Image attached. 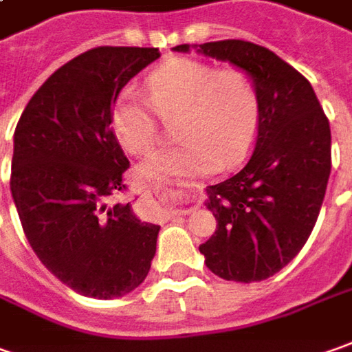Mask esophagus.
Listing matches in <instances>:
<instances>
[{"label":"esophagus","mask_w":352,"mask_h":352,"mask_svg":"<svg viewBox=\"0 0 352 352\" xmlns=\"http://www.w3.org/2000/svg\"><path fill=\"white\" fill-rule=\"evenodd\" d=\"M159 193L162 195V197H168V199H174V192L172 190H166V188H160ZM176 213H180V214H186L188 211L186 209H176Z\"/></svg>","instance_id":"obj_1"}]
</instances>
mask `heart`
Wrapping results in <instances>:
<instances>
[{
	"label": "heart",
	"instance_id": "b5f03b06",
	"mask_svg": "<svg viewBox=\"0 0 352 352\" xmlns=\"http://www.w3.org/2000/svg\"><path fill=\"white\" fill-rule=\"evenodd\" d=\"M148 102L160 120L174 124L176 147L155 153L139 168L147 180L209 174L240 160L256 138L261 116L259 91L240 67H221L192 58H170L148 73ZM112 131L133 155L159 141L157 118L133 91H122L112 106Z\"/></svg>",
	"mask_w": 352,
	"mask_h": 352
}]
</instances>
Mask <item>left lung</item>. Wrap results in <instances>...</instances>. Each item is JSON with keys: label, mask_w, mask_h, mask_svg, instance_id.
<instances>
[{"label": "left lung", "mask_w": 352, "mask_h": 352, "mask_svg": "<svg viewBox=\"0 0 352 352\" xmlns=\"http://www.w3.org/2000/svg\"><path fill=\"white\" fill-rule=\"evenodd\" d=\"M192 48L250 73L261 100L252 157L234 176L205 190L217 230L199 252L221 279L263 280L312 234L331 172L329 122L308 79L271 50L246 40ZM172 50L190 52V44Z\"/></svg>", "instance_id": "obj_1"}]
</instances>
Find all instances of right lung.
Segmentation results:
<instances>
[{"label": "right lung", "mask_w": 352, "mask_h": 352, "mask_svg": "<svg viewBox=\"0 0 352 352\" xmlns=\"http://www.w3.org/2000/svg\"><path fill=\"white\" fill-rule=\"evenodd\" d=\"M159 48L100 46L54 72L16 124L11 195L34 254L61 283L91 298H120L145 280L159 225L131 204L108 205L126 190L129 160L112 131L120 91Z\"/></svg>", "instance_id": "add662e5"}]
</instances>
